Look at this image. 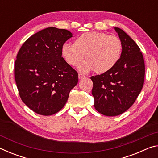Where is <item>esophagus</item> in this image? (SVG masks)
<instances>
[{
    "label": "esophagus",
    "instance_id": "obj_1",
    "mask_svg": "<svg viewBox=\"0 0 158 158\" xmlns=\"http://www.w3.org/2000/svg\"><path fill=\"white\" fill-rule=\"evenodd\" d=\"M85 76L84 75V74H81V73L79 74V79H82L85 78Z\"/></svg>",
    "mask_w": 158,
    "mask_h": 158
}]
</instances>
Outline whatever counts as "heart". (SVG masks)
I'll return each instance as SVG.
<instances>
[{
    "label": "heart",
    "instance_id": "obj_1",
    "mask_svg": "<svg viewBox=\"0 0 158 158\" xmlns=\"http://www.w3.org/2000/svg\"><path fill=\"white\" fill-rule=\"evenodd\" d=\"M64 59L71 66H77L84 58L79 69L82 73L95 70L107 73L118 62L122 53V43L118 37L102 32H88L80 35L74 44L64 43L61 47Z\"/></svg>",
    "mask_w": 158,
    "mask_h": 158
}]
</instances>
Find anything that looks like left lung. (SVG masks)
<instances>
[{"label":"left lung","instance_id":"8db88e82","mask_svg":"<svg viewBox=\"0 0 158 158\" xmlns=\"http://www.w3.org/2000/svg\"><path fill=\"white\" fill-rule=\"evenodd\" d=\"M122 43V53L111 70L90 77L94 106L99 113L115 116L126 111L142 89L145 65L136 42L119 28H114Z\"/></svg>","mask_w":158,"mask_h":158}]
</instances>
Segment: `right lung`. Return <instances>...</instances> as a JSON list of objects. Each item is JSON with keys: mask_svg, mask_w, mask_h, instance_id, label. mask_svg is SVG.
<instances>
[{"mask_svg": "<svg viewBox=\"0 0 158 158\" xmlns=\"http://www.w3.org/2000/svg\"><path fill=\"white\" fill-rule=\"evenodd\" d=\"M72 37L65 29L47 28L29 37L19 51L15 63L19 94L37 114L59 111L78 83V73L61 53L63 44Z\"/></svg>", "mask_w": 158, "mask_h": 158, "instance_id": "1", "label": "right lung"}]
</instances>
